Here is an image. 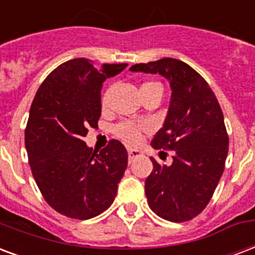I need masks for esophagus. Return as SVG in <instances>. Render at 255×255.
Here are the masks:
<instances>
[{"label": "esophagus", "mask_w": 255, "mask_h": 255, "mask_svg": "<svg viewBox=\"0 0 255 255\" xmlns=\"http://www.w3.org/2000/svg\"><path fill=\"white\" fill-rule=\"evenodd\" d=\"M141 155H143V153H141V151H139V149L128 148V159H129V162L135 160L136 158H139Z\"/></svg>", "instance_id": "1"}]
</instances>
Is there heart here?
Returning a JSON list of instances; mask_svg holds the SVG:
<instances>
[{
  "label": "heart",
  "instance_id": "1",
  "mask_svg": "<svg viewBox=\"0 0 255 255\" xmlns=\"http://www.w3.org/2000/svg\"><path fill=\"white\" fill-rule=\"evenodd\" d=\"M153 85H159L158 83H145V84L141 85V88H147V87H153ZM140 88V89H141ZM103 106H107V102H108V93H106L103 96ZM145 128L143 126H139V124L131 123V122H126V123L119 124L118 127L115 128V133L118 137H120L122 140H124L126 143H129V144H137L140 143L141 139H143V131Z\"/></svg>",
  "mask_w": 255,
  "mask_h": 255
}]
</instances>
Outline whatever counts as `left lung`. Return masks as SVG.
<instances>
[{
    "mask_svg": "<svg viewBox=\"0 0 255 255\" xmlns=\"http://www.w3.org/2000/svg\"><path fill=\"white\" fill-rule=\"evenodd\" d=\"M129 71L159 73L170 83L167 116L151 145L172 149V163L163 166L149 158L153 170L145 179V197L160 218L190 221L207 206L225 170L229 136L222 110L205 79L180 60L135 64Z\"/></svg>",
    "mask_w": 255,
    "mask_h": 255,
    "instance_id": "8db88e82",
    "label": "left lung"
}]
</instances>
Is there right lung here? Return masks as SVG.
<instances>
[{
  "instance_id": "obj_1",
  "label": "right lung",
  "mask_w": 255,
  "mask_h": 255,
  "mask_svg": "<svg viewBox=\"0 0 255 255\" xmlns=\"http://www.w3.org/2000/svg\"><path fill=\"white\" fill-rule=\"evenodd\" d=\"M126 67L73 58L50 72L34 96L25 129L29 164L44 199L65 217L93 218L114 203L127 149L112 139L97 153L84 137L100 119L103 83Z\"/></svg>"
}]
</instances>
